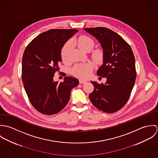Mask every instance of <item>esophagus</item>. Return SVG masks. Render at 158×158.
I'll return each mask as SVG.
<instances>
[{
	"instance_id": "34e87169",
	"label": "esophagus",
	"mask_w": 158,
	"mask_h": 158,
	"mask_svg": "<svg viewBox=\"0 0 158 158\" xmlns=\"http://www.w3.org/2000/svg\"><path fill=\"white\" fill-rule=\"evenodd\" d=\"M79 82H80V84H85V83H87V81H85V80H79Z\"/></svg>"
}]
</instances>
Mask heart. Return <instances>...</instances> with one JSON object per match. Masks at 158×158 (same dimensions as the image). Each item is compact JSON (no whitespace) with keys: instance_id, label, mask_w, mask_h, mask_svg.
Masks as SVG:
<instances>
[{"instance_id":"b5f03b06","label":"heart","mask_w":158,"mask_h":158,"mask_svg":"<svg viewBox=\"0 0 158 158\" xmlns=\"http://www.w3.org/2000/svg\"><path fill=\"white\" fill-rule=\"evenodd\" d=\"M73 41L78 47V48L83 51H85L88 49L90 50L94 45V41L90 38L85 36H80L77 40H75ZM70 50V43L68 42L64 46L61 52V58L64 62H68V55ZM92 56L95 61L100 62L103 60V55L100 50H96L93 53ZM93 68L94 66L90 63L79 64L75 65L74 68L72 69V72L75 76L80 78L86 79L90 76L91 72L93 70Z\"/></svg>"}]
</instances>
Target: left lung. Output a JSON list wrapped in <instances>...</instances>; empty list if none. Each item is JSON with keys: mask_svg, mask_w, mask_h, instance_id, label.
<instances>
[{"mask_svg": "<svg viewBox=\"0 0 158 158\" xmlns=\"http://www.w3.org/2000/svg\"><path fill=\"white\" fill-rule=\"evenodd\" d=\"M95 37L103 49V64L97 75L105 77V84L91 81L92 103L98 110L113 113L127 103L135 83V59L130 45L117 33L105 27L84 28Z\"/></svg>", "mask_w": 158, "mask_h": 158, "instance_id": "8db88e82", "label": "left lung"}]
</instances>
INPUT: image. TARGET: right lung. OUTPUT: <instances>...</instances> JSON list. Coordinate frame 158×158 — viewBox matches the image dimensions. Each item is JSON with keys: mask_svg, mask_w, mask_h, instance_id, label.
<instances>
[{"mask_svg": "<svg viewBox=\"0 0 158 158\" xmlns=\"http://www.w3.org/2000/svg\"><path fill=\"white\" fill-rule=\"evenodd\" d=\"M77 29H52L33 39L23 57L22 79L32 106L40 113L53 115L68 104L71 90L78 79L66 77L63 82L54 81V74L61 62V49Z\"/></svg>", "mask_w": 158, "mask_h": 158, "instance_id": "add662e5", "label": "right lung"}]
</instances>
